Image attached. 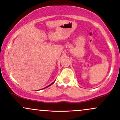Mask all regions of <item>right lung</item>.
<instances>
[{
	"label": "right lung",
	"instance_id": "add662e5",
	"mask_svg": "<svg viewBox=\"0 0 120 120\" xmlns=\"http://www.w3.org/2000/svg\"><path fill=\"white\" fill-rule=\"evenodd\" d=\"M53 83H54V82H53ZM53 83H52V84H50V85H49V86H48V87H49V86H51V85H52V84H53Z\"/></svg>",
	"mask_w": 120,
	"mask_h": 120
}]
</instances>
